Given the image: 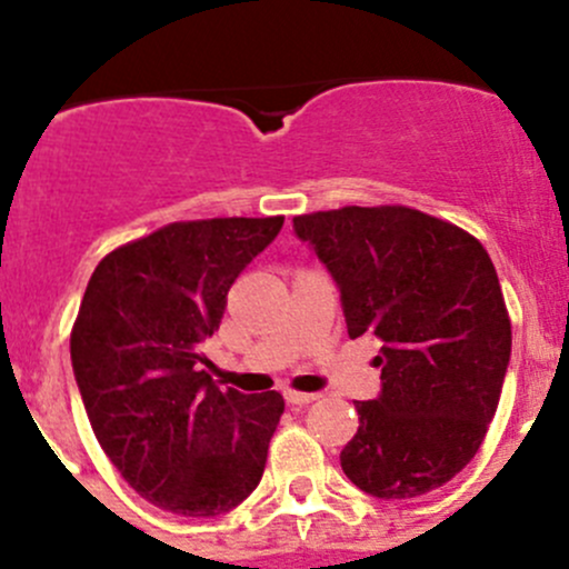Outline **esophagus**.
Here are the masks:
<instances>
[{"mask_svg":"<svg viewBox=\"0 0 569 569\" xmlns=\"http://www.w3.org/2000/svg\"><path fill=\"white\" fill-rule=\"evenodd\" d=\"M283 396H286V401H289V405H297V407H302V405H311V401H317V393H300V391H286Z\"/></svg>","mask_w":569,"mask_h":569,"instance_id":"1","label":"esophagus"}]
</instances>
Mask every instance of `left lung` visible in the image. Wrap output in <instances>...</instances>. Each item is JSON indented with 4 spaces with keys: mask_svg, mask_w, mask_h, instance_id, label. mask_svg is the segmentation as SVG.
Masks as SVG:
<instances>
[{
    "mask_svg": "<svg viewBox=\"0 0 569 569\" xmlns=\"http://www.w3.org/2000/svg\"><path fill=\"white\" fill-rule=\"evenodd\" d=\"M295 233L336 280L349 338L382 341V388L355 401L343 473L382 501L443 487L479 451L512 355L490 256L462 228L407 206L302 214Z\"/></svg>",
    "mask_w": 569,
    "mask_h": 569,
    "instance_id": "8db88e82",
    "label": "left lung"
}]
</instances>
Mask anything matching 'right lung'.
Masks as SVG:
<instances>
[{"instance_id": "add662e5", "label": "right lung", "mask_w": 569, "mask_h": 569, "mask_svg": "<svg viewBox=\"0 0 569 569\" xmlns=\"http://www.w3.org/2000/svg\"><path fill=\"white\" fill-rule=\"evenodd\" d=\"M280 228L283 217L173 222L109 252L84 289L71 363L90 427L120 476L168 512H231L263 476L283 396L220 391L200 343Z\"/></svg>"}]
</instances>
